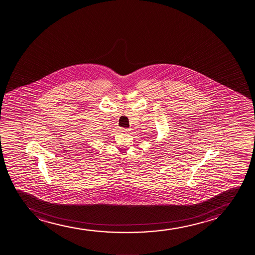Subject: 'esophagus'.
Here are the masks:
<instances>
[{
  "label": "esophagus",
  "instance_id": "34e87169",
  "mask_svg": "<svg viewBox=\"0 0 255 255\" xmlns=\"http://www.w3.org/2000/svg\"><path fill=\"white\" fill-rule=\"evenodd\" d=\"M122 132H130V128H121Z\"/></svg>",
  "mask_w": 255,
  "mask_h": 255
}]
</instances>
